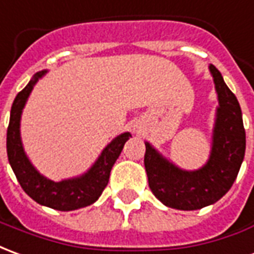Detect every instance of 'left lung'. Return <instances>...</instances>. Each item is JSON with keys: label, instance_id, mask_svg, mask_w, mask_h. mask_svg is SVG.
Wrapping results in <instances>:
<instances>
[{"label": "left lung", "instance_id": "left-lung-1", "mask_svg": "<svg viewBox=\"0 0 254 254\" xmlns=\"http://www.w3.org/2000/svg\"><path fill=\"white\" fill-rule=\"evenodd\" d=\"M209 71L219 107L208 161L198 170H182L150 142H145L143 163L149 188L168 208L195 210L215 204L231 189L245 157L246 135L238 100L216 66L210 64Z\"/></svg>", "mask_w": 254, "mask_h": 254}]
</instances>
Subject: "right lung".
I'll use <instances>...</instances> for the list:
<instances>
[{
  "label": "right lung",
  "mask_w": 254,
  "mask_h": 254,
  "mask_svg": "<svg viewBox=\"0 0 254 254\" xmlns=\"http://www.w3.org/2000/svg\"><path fill=\"white\" fill-rule=\"evenodd\" d=\"M46 69L37 72L24 89L16 95L10 109L8 132H6V152L9 164L15 172L21 189L35 202L49 206L52 209L75 210L95 202L107 188L111 170L123 150L126 142L130 139V132H123L102 149L101 154L84 174L69 179L55 182L39 174L27 157L20 135V120L23 109L31 94L34 86L46 75Z\"/></svg>",
  "instance_id": "add662e5"
}]
</instances>
